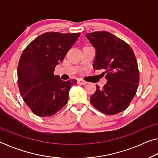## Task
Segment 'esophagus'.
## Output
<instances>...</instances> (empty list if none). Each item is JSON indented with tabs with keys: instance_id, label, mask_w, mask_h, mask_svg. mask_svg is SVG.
Masks as SVG:
<instances>
[{
	"instance_id": "34e87169",
	"label": "esophagus",
	"mask_w": 158,
	"mask_h": 158,
	"mask_svg": "<svg viewBox=\"0 0 158 158\" xmlns=\"http://www.w3.org/2000/svg\"><path fill=\"white\" fill-rule=\"evenodd\" d=\"M77 83L79 84H81V85H85L86 83H87V82L83 81V80H81V79H79L78 81H77Z\"/></svg>"
}]
</instances>
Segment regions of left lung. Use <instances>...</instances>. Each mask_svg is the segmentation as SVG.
Wrapping results in <instances>:
<instances>
[{"label":"left lung","mask_w":158,"mask_h":158,"mask_svg":"<svg viewBox=\"0 0 158 158\" xmlns=\"http://www.w3.org/2000/svg\"><path fill=\"white\" fill-rule=\"evenodd\" d=\"M86 37L96 49L93 67L105 70L107 80L102 88L96 85L90 103L108 115L124 111L135 96L139 82L137 62L132 49L107 31L88 33Z\"/></svg>","instance_id":"left-lung-1"}]
</instances>
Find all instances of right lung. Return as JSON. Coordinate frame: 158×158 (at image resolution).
I'll use <instances>...</instances> for the list:
<instances>
[{"label": "right lung", "instance_id": "right-lung-1", "mask_svg": "<svg viewBox=\"0 0 158 158\" xmlns=\"http://www.w3.org/2000/svg\"><path fill=\"white\" fill-rule=\"evenodd\" d=\"M80 34L46 32L32 41L21 54L17 69L19 91L35 115L52 116L68 103L69 91L77 81H62L54 71Z\"/></svg>", "mask_w": 158, "mask_h": 158}]
</instances>
